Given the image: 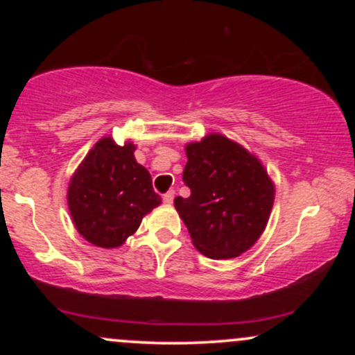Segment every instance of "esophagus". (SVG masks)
<instances>
[{"mask_svg":"<svg viewBox=\"0 0 355 355\" xmlns=\"http://www.w3.org/2000/svg\"><path fill=\"white\" fill-rule=\"evenodd\" d=\"M173 198H175V191H173V190L166 191V193L164 195V202L166 203V205H170V203H173Z\"/></svg>","mask_w":355,"mask_h":355,"instance_id":"34e87169","label":"esophagus"}]
</instances>
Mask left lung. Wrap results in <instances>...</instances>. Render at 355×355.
<instances>
[{
  "label": "left lung",
  "instance_id": "8db88e82",
  "mask_svg": "<svg viewBox=\"0 0 355 355\" xmlns=\"http://www.w3.org/2000/svg\"><path fill=\"white\" fill-rule=\"evenodd\" d=\"M183 182L190 197H177L175 209L191 243L215 260L247 252L266 230L275 185L266 166L237 141L209 133L185 145Z\"/></svg>",
  "mask_w": 355,
  "mask_h": 355
}]
</instances>
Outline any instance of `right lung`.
<instances>
[{
	"label": "right lung",
	"mask_w": 355,
	"mask_h": 355,
	"mask_svg": "<svg viewBox=\"0 0 355 355\" xmlns=\"http://www.w3.org/2000/svg\"><path fill=\"white\" fill-rule=\"evenodd\" d=\"M132 141L103 137L87 153L68 185V209L76 230L101 248L123 245L141 218L162 203L148 170L135 160Z\"/></svg>",
	"instance_id": "1"
}]
</instances>
